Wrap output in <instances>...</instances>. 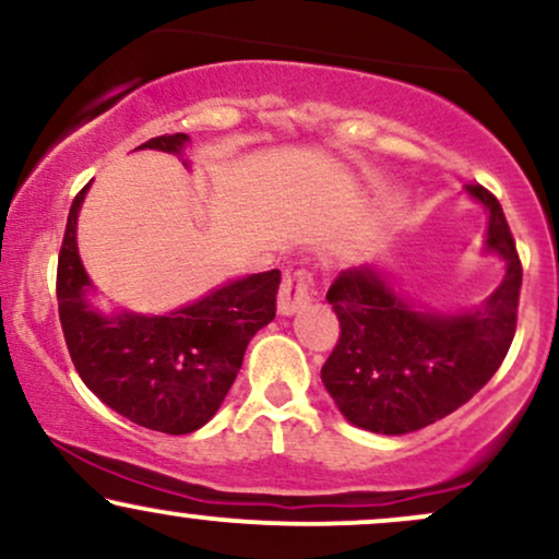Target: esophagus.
<instances>
[{"label": "esophagus", "instance_id": "obj_1", "mask_svg": "<svg viewBox=\"0 0 559 559\" xmlns=\"http://www.w3.org/2000/svg\"><path fill=\"white\" fill-rule=\"evenodd\" d=\"M312 299V273L297 271L294 275H286L284 284L278 292V312L281 316H294Z\"/></svg>", "mask_w": 559, "mask_h": 559}]
</instances>
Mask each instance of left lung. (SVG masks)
Here are the masks:
<instances>
[{"label": "left lung", "instance_id": "1", "mask_svg": "<svg viewBox=\"0 0 559 559\" xmlns=\"http://www.w3.org/2000/svg\"><path fill=\"white\" fill-rule=\"evenodd\" d=\"M465 191L489 213L486 249L507 265L484 307L457 316L420 310L373 265L342 271L325 294L342 333L320 378L352 426L386 436L431 426L478 394L510 349L521 258L497 197L478 183Z\"/></svg>", "mask_w": 559, "mask_h": 559}]
</instances>
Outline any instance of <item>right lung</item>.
<instances>
[{
  "label": "right lung",
  "instance_id": "1",
  "mask_svg": "<svg viewBox=\"0 0 559 559\" xmlns=\"http://www.w3.org/2000/svg\"><path fill=\"white\" fill-rule=\"evenodd\" d=\"M186 141V133H173L139 150L181 155ZM86 191L88 183L70 204L57 260V307L70 360L107 407L136 426L173 436L197 431L226 400L249 338L275 318L281 273L230 281L168 316H105L88 301L92 281L75 241Z\"/></svg>",
  "mask_w": 559,
  "mask_h": 559
}]
</instances>
